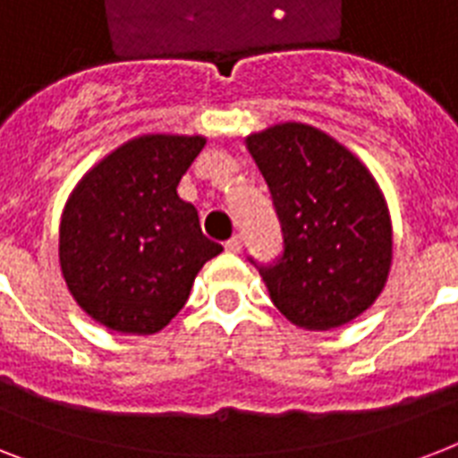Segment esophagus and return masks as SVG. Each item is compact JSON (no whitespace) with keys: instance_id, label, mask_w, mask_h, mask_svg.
Masks as SVG:
<instances>
[{"instance_id":"1","label":"esophagus","mask_w":458,"mask_h":458,"mask_svg":"<svg viewBox=\"0 0 458 458\" xmlns=\"http://www.w3.org/2000/svg\"><path fill=\"white\" fill-rule=\"evenodd\" d=\"M225 251H230V254H240V251H242V237H230L228 242H225Z\"/></svg>"}]
</instances>
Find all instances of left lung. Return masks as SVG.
Instances as JSON below:
<instances>
[{"instance_id":"obj_1","label":"left lung","mask_w":458,"mask_h":458,"mask_svg":"<svg viewBox=\"0 0 458 458\" xmlns=\"http://www.w3.org/2000/svg\"><path fill=\"white\" fill-rule=\"evenodd\" d=\"M283 230V254L259 266L273 304L306 330L361 316L383 293L392 223L369 168L318 128L278 123L244 140Z\"/></svg>"}]
</instances>
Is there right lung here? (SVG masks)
<instances>
[{"label": "right lung", "instance_id": "right-lung-1", "mask_svg": "<svg viewBox=\"0 0 458 458\" xmlns=\"http://www.w3.org/2000/svg\"><path fill=\"white\" fill-rule=\"evenodd\" d=\"M207 140L142 135L104 157L61 216L59 261L82 311L109 330L152 335L185 306L223 247L199 228L178 182Z\"/></svg>", "mask_w": 458, "mask_h": 458}]
</instances>
